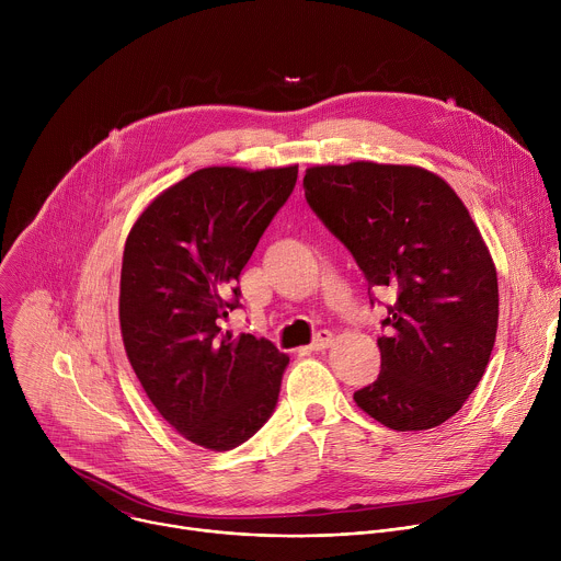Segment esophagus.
<instances>
[{"label": "esophagus", "instance_id": "34e87169", "mask_svg": "<svg viewBox=\"0 0 561 561\" xmlns=\"http://www.w3.org/2000/svg\"><path fill=\"white\" fill-rule=\"evenodd\" d=\"M333 342H335V335H333L331 331H319V333L314 335V340L310 342V351H324V348H329Z\"/></svg>", "mask_w": 561, "mask_h": 561}]
</instances>
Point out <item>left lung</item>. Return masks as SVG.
I'll return each mask as SVG.
<instances>
[{
  "label": "left lung",
  "mask_w": 561,
  "mask_h": 561,
  "mask_svg": "<svg viewBox=\"0 0 561 561\" xmlns=\"http://www.w3.org/2000/svg\"><path fill=\"white\" fill-rule=\"evenodd\" d=\"M304 188L368 286L394 293L379 377L355 404L392 431L444 424L482 379L500 319L497 271L468 208L439 175L404 164L310 167Z\"/></svg>",
  "instance_id": "1"
}]
</instances>
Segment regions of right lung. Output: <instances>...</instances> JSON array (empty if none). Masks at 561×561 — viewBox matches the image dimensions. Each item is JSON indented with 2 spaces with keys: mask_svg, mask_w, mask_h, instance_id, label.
I'll return each mask as SVG.
<instances>
[{
  "mask_svg": "<svg viewBox=\"0 0 561 561\" xmlns=\"http://www.w3.org/2000/svg\"><path fill=\"white\" fill-rule=\"evenodd\" d=\"M295 182L297 167L199 169L159 193L126 237L128 362L157 413L197 446L230 450L275 411L288 355L219 324L239 306V273Z\"/></svg>",
  "mask_w": 561,
  "mask_h": 561,
  "instance_id": "add662e5",
  "label": "right lung"
}]
</instances>
